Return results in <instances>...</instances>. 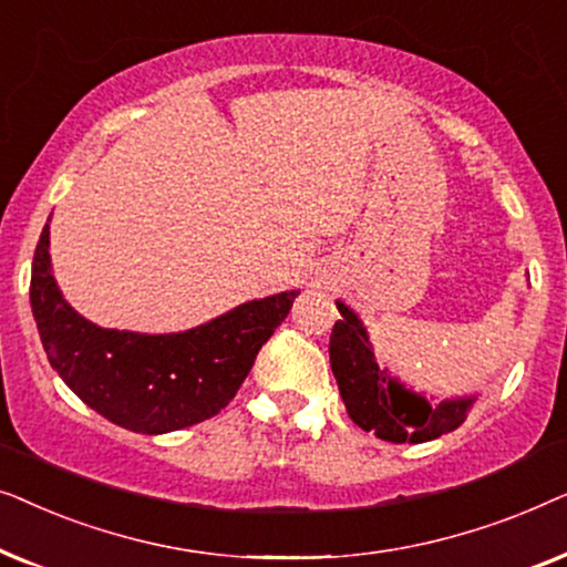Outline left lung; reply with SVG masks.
I'll return each instance as SVG.
<instances>
[{
    "label": "left lung",
    "instance_id": "obj_1",
    "mask_svg": "<svg viewBox=\"0 0 567 567\" xmlns=\"http://www.w3.org/2000/svg\"><path fill=\"white\" fill-rule=\"evenodd\" d=\"M340 320L330 332V367L351 421L392 444H423L460 429L477 402V394L429 398L379 367L369 332L359 315L336 301Z\"/></svg>",
    "mask_w": 567,
    "mask_h": 567
}]
</instances>
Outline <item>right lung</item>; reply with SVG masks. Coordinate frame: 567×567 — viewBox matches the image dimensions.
<instances>
[{"label": "right lung", "mask_w": 567, "mask_h": 567, "mask_svg": "<svg viewBox=\"0 0 567 567\" xmlns=\"http://www.w3.org/2000/svg\"><path fill=\"white\" fill-rule=\"evenodd\" d=\"M49 247L45 224L33 258L30 307L51 367L84 405L150 436L188 429L227 408L299 297L270 293L181 332L100 328L64 299Z\"/></svg>", "instance_id": "right-lung-1"}]
</instances>
